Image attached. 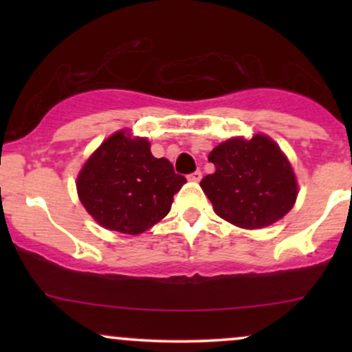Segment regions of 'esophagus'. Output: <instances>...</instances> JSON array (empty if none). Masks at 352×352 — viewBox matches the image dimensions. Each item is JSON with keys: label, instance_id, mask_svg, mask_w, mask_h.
<instances>
[{"label": "esophagus", "instance_id": "1", "mask_svg": "<svg viewBox=\"0 0 352 352\" xmlns=\"http://www.w3.org/2000/svg\"><path fill=\"white\" fill-rule=\"evenodd\" d=\"M200 179H201V172L200 170H195V172H192L188 175V180H192V182H200Z\"/></svg>", "mask_w": 352, "mask_h": 352}]
</instances>
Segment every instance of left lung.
<instances>
[{"mask_svg":"<svg viewBox=\"0 0 352 352\" xmlns=\"http://www.w3.org/2000/svg\"><path fill=\"white\" fill-rule=\"evenodd\" d=\"M208 160L215 172L200 187L218 217L240 228H265L281 220L298 197L292 164L263 134L233 137L217 145Z\"/></svg>","mask_w":352,"mask_h":352,"instance_id":"obj_1","label":"left lung"}]
</instances>
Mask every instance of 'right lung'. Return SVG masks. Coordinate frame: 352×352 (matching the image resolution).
I'll list each match as a JSON object with an SVG mask.
<instances>
[{
	"label": "right lung",
	"mask_w": 352,
	"mask_h": 352,
	"mask_svg": "<svg viewBox=\"0 0 352 352\" xmlns=\"http://www.w3.org/2000/svg\"><path fill=\"white\" fill-rule=\"evenodd\" d=\"M187 182L167 159H155L144 137L112 134L80 168L78 195L100 227L139 235L170 212Z\"/></svg>",
	"instance_id": "right-lung-1"
}]
</instances>
